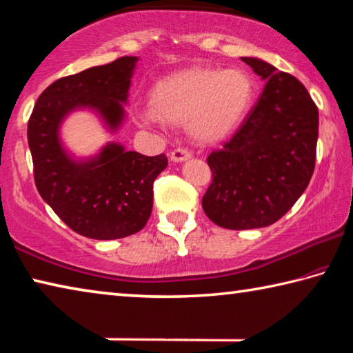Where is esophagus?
I'll list each match as a JSON object with an SVG mask.
<instances>
[{"label": "esophagus", "mask_w": 353, "mask_h": 353, "mask_svg": "<svg viewBox=\"0 0 353 353\" xmlns=\"http://www.w3.org/2000/svg\"><path fill=\"white\" fill-rule=\"evenodd\" d=\"M190 157H191V152L187 148H176L174 151L171 152L172 162H183V160H187Z\"/></svg>", "instance_id": "obj_1"}]
</instances>
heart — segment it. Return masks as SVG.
Listing matches in <instances>:
<instances>
[{"label": "heart", "mask_w": 353, "mask_h": 353, "mask_svg": "<svg viewBox=\"0 0 353 353\" xmlns=\"http://www.w3.org/2000/svg\"><path fill=\"white\" fill-rule=\"evenodd\" d=\"M255 98V83L238 68H193L166 77L151 93L152 109H143L145 124L160 119L187 123L188 132L202 141L224 139L248 117Z\"/></svg>", "instance_id": "1"}]
</instances>
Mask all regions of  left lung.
Instances as JSON below:
<instances>
[{
	"label": "left lung",
	"mask_w": 353,
	"mask_h": 353,
	"mask_svg": "<svg viewBox=\"0 0 353 353\" xmlns=\"http://www.w3.org/2000/svg\"><path fill=\"white\" fill-rule=\"evenodd\" d=\"M266 81L261 97L229 141L207 157L212 170L202 208L232 230L279 221L308 187L316 162L319 112L303 83L254 57H243Z\"/></svg>",
	"instance_id": "left-lung-1"
}]
</instances>
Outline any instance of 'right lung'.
Wrapping results in <instances>:
<instances>
[{
  "label": "right lung",
  "mask_w": 353,
  "mask_h": 353,
  "mask_svg": "<svg viewBox=\"0 0 353 353\" xmlns=\"http://www.w3.org/2000/svg\"><path fill=\"white\" fill-rule=\"evenodd\" d=\"M137 57L83 70L52 82L40 94L28 121L34 181L43 201L71 230L93 240H117L146 225L154 181L168 159L148 157L107 145L90 162L71 160L59 143V124L77 107L97 109L110 129L123 121Z\"/></svg>",
  "instance_id": "1"
}]
</instances>
